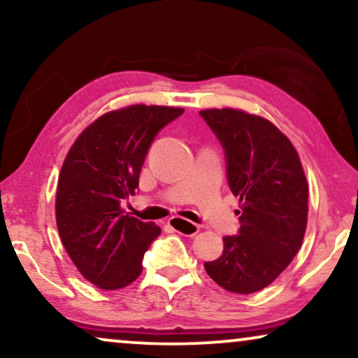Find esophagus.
Here are the masks:
<instances>
[{"label":"esophagus","mask_w":358,"mask_h":358,"mask_svg":"<svg viewBox=\"0 0 358 358\" xmlns=\"http://www.w3.org/2000/svg\"><path fill=\"white\" fill-rule=\"evenodd\" d=\"M168 224L174 229L176 233L185 234V236H194V234H197L200 231L199 224H195L192 222H189V220H184L180 217H171L168 220Z\"/></svg>","instance_id":"34e87169"}]
</instances>
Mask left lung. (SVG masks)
<instances>
[{
	"instance_id": "left-lung-1",
	"label": "left lung",
	"mask_w": 358,
	"mask_h": 358,
	"mask_svg": "<svg viewBox=\"0 0 358 358\" xmlns=\"http://www.w3.org/2000/svg\"><path fill=\"white\" fill-rule=\"evenodd\" d=\"M200 115L224 148L228 184L239 197V234L205 271L231 293L259 292L296 256L308 223V182L292 141L261 115L205 109Z\"/></svg>"
}]
</instances>
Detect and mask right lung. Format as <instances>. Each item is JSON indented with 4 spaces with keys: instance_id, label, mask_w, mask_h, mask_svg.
I'll use <instances>...</instances> for the list:
<instances>
[{
    "instance_id": "1",
    "label": "right lung",
    "mask_w": 358,
    "mask_h": 358,
    "mask_svg": "<svg viewBox=\"0 0 358 358\" xmlns=\"http://www.w3.org/2000/svg\"><path fill=\"white\" fill-rule=\"evenodd\" d=\"M182 112L145 104L106 112L81 131L63 161L55 199L58 234L81 275L101 290L135 282L146 249L159 236V227L125 215L120 203L138 187L156 134Z\"/></svg>"
}]
</instances>
